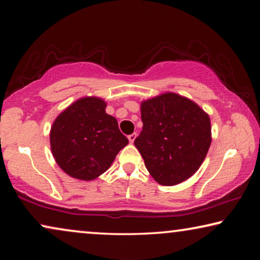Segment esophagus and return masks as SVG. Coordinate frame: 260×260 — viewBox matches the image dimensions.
<instances>
[{
  "label": "esophagus",
  "instance_id": "esophagus-1",
  "mask_svg": "<svg viewBox=\"0 0 260 260\" xmlns=\"http://www.w3.org/2000/svg\"><path fill=\"white\" fill-rule=\"evenodd\" d=\"M135 139H136V134L135 133H133V134H131V135H128V140H129V143H133L134 141H135Z\"/></svg>",
  "mask_w": 260,
  "mask_h": 260
}]
</instances>
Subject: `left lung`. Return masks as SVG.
<instances>
[{"mask_svg":"<svg viewBox=\"0 0 260 260\" xmlns=\"http://www.w3.org/2000/svg\"><path fill=\"white\" fill-rule=\"evenodd\" d=\"M141 119L134 144L158 183L174 186L197 172L212 141L210 117L200 105L169 91L142 101Z\"/></svg>","mask_w":260,"mask_h":260,"instance_id":"8db88e82","label":"left lung"}]
</instances>
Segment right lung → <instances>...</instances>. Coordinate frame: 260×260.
<instances>
[{"label":"right lung","mask_w":260,"mask_h":260,"mask_svg":"<svg viewBox=\"0 0 260 260\" xmlns=\"http://www.w3.org/2000/svg\"><path fill=\"white\" fill-rule=\"evenodd\" d=\"M105 108L103 99L86 96L69 105L52 122V156L70 177L83 181L99 178L128 144L117 119Z\"/></svg>","instance_id":"obj_1"}]
</instances>
